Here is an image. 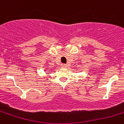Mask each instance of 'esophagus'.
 <instances>
[{
	"label": "esophagus",
	"mask_w": 124,
	"mask_h": 124,
	"mask_svg": "<svg viewBox=\"0 0 124 124\" xmlns=\"http://www.w3.org/2000/svg\"><path fill=\"white\" fill-rule=\"evenodd\" d=\"M61 67H62V68H66V67H67V65H65V64H62V65H61Z\"/></svg>",
	"instance_id": "esophagus-1"
}]
</instances>
